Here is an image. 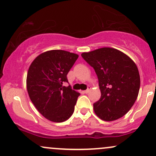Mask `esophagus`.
Returning a JSON list of instances; mask_svg holds the SVG:
<instances>
[{
	"label": "esophagus",
	"mask_w": 156,
	"mask_h": 156,
	"mask_svg": "<svg viewBox=\"0 0 156 156\" xmlns=\"http://www.w3.org/2000/svg\"><path fill=\"white\" fill-rule=\"evenodd\" d=\"M90 89H91V87H89L88 89H87V90L84 91V93H86V94H88V93L90 92Z\"/></svg>",
	"instance_id": "esophagus-1"
}]
</instances>
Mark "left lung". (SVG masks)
Returning <instances> with one entry per match:
<instances>
[{"label": "left lung", "mask_w": 156, "mask_h": 156, "mask_svg": "<svg viewBox=\"0 0 156 156\" xmlns=\"http://www.w3.org/2000/svg\"><path fill=\"white\" fill-rule=\"evenodd\" d=\"M82 58L94 68L101 97L94 111L101 119L113 121L126 114L133 106L140 88V76L133 61L122 52L103 48L83 53Z\"/></svg>", "instance_id": "obj_1"}]
</instances>
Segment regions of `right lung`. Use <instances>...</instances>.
Here are the masks:
<instances>
[{
	"label": "right lung",
	"instance_id": "right-lung-1",
	"mask_svg": "<svg viewBox=\"0 0 156 156\" xmlns=\"http://www.w3.org/2000/svg\"><path fill=\"white\" fill-rule=\"evenodd\" d=\"M78 55L62 50L44 52L33 61L27 74V90L33 104L48 119L62 122L71 117L80 93L72 89L67 74Z\"/></svg>",
	"mask_w": 156,
	"mask_h": 156
}]
</instances>
